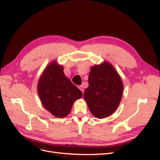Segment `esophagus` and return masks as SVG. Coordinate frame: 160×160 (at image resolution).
<instances>
[{
	"instance_id": "esophagus-1",
	"label": "esophagus",
	"mask_w": 160,
	"mask_h": 160,
	"mask_svg": "<svg viewBox=\"0 0 160 160\" xmlns=\"http://www.w3.org/2000/svg\"><path fill=\"white\" fill-rule=\"evenodd\" d=\"M78 88H79V89L82 91V93H83V91H84V89H83V86H82V85H79V87H78Z\"/></svg>"
}]
</instances>
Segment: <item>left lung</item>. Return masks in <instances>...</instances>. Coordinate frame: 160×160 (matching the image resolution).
<instances>
[{
    "instance_id": "left-lung-1",
    "label": "left lung",
    "mask_w": 160,
    "mask_h": 160,
    "mask_svg": "<svg viewBox=\"0 0 160 160\" xmlns=\"http://www.w3.org/2000/svg\"><path fill=\"white\" fill-rule=\"evenodd\" d=\"M84 99L91 113L103 119L112 114L122 98L123 85L118 72L108 62L91 68Z\"/></svg>"
}]
</instances>
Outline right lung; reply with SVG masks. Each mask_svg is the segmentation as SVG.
Here are the masks:
<instances>
[{
  "label": "right lung",
  "mask_w": 160,
  "mask_h": 160,
  "mask_svg": "<svg viewBox=\"0 0 160 160\" xmlns=\"http://www.w3.org/2000/svg\"><path fill=\"white\" fill-rule=\"evenodd\" d=\"M37 90L44 108L58 118L68 115L74 101L82 96L81 90L65 77L62 67L55 62L45 69Z\"/></svg>",
  "instance_id": "obj_1"
}]
</instances>
